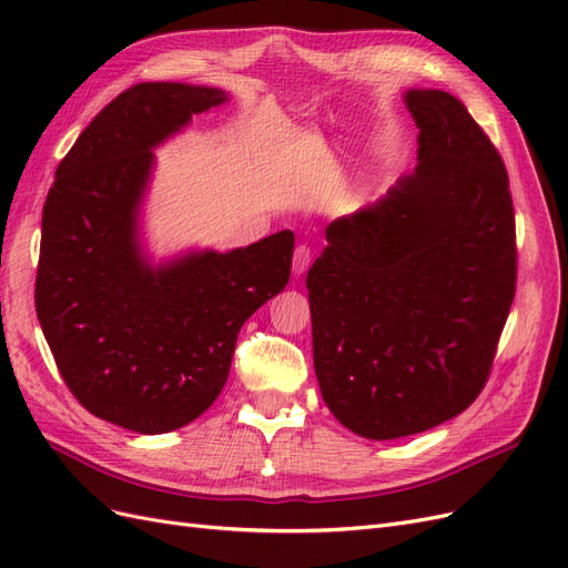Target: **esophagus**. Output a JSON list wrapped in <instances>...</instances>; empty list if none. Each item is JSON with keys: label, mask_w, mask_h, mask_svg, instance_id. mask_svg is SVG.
<instances>
[{"label": "esophagus", "mask_w": 568, "mask_h": 568, "mask_svg": "<svg viewBox=\"0 0 568 568\" xmlns=\"http://www.w3.org/2000/svg\"><path fill=\"white\" fill-rule=\"evenodd\" d=\"M311 263H313V251H311V246H305V244H301V246H296V251H294V274L296 277H301V274H305L307 272V267H311Z\"/></svg>", "instance_id": "34e87169"}]
</instances>
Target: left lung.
<instances>
[{
    "label": "left lung",
    "mask_w": 568,
    "mask_h": 568,
    "mask_svg": "<svg viewBox=\"0 0 568 568\" xmlns=\"http://www.w3.org/2000/svg\"><path fill=\"white\" fill-rule=\"evenodd\" d=\"M415 173L326 227L307 270L322 398L353 434L428 432L484 390L517 288L500 153L443 90H407Z\"/></svg>",
    "instance_id": "obj_1"
}]
</instances>
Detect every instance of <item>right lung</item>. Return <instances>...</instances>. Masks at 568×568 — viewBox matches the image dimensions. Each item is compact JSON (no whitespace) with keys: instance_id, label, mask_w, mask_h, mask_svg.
Listing matches in <instances>:
<instances>
[{"instance_id":"add662e5","label":"right lung","mask_w":568,"mask_h":568,"mask_svg":"<svg viewBox=\"0 0 568 568\" xmlns=\"http://www.w3.org/2000/svg\"><path fill=\"white\" fill-rule=\"evenodd\" d=\"M225 101L201 84H134L82 130L44 201L36 282L44 338L78 403L136 434L175 432L215 403L239 329L291 274V230L161 265L142 251L151 149Z\"/></svg>"}]
</instances>
